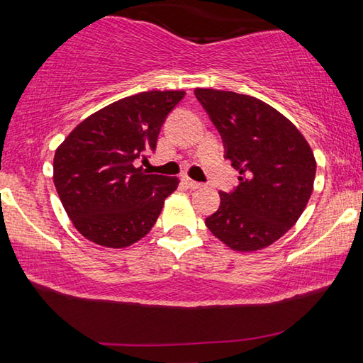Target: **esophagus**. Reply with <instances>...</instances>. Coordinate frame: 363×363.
I'll return each mask as SVG.
<instances>
[{
  "mask_svg": "<svg viewBox=\"0 0 363 363\" xmlns=\"http://www.w3.org/2000/svg\"><path fill=\"white\" fill-rule=\"evenodd\" d=\"M182 182L186 184V186H187L189 189H200L201 186H203V184H201V182H196V181H194V179H190V177H187V176L182 177Z\"/></svg>",
  "mask_w": 363,
  "mask_h": 363,
  "instance_id": "1",
  "label": "esophagus"
}]
</instances>
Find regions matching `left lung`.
<instances>
[{
	"label": "left lung",
	"mask_w": 363,
	"mask_h": 363,
	"mask_svg": "<svg viewBox=\"0 0 363 363\" xmlns=\"http://www.w3.org/2000/svg\"><path fill=\"white\" fill-rule=\"evenodd\" d=\"M195 97L240 173L232 192H219L220 205L205 224L235 251L266 248L303 214L314 189V153L290 120L256 97L206 88Z\"/></svg>",
	"instance_id": "1"
}]
</instances>
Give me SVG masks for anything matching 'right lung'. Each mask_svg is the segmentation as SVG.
<instances>
[{
	"label": "right lung",
	"instance_id": "obj_1",
	"mask_svg": "<svg viewBox=\"0 0 363 363\" xmlns=\"http://www.w3.org/2000/svg\"><path fill=\"white\" fill-rule=\"evenodd\" d=\"M184 91H145L83 120L57 147L54 186L88 240L125 248L150 232L179 179L147 174L139 160L155 150L164 120Z\"/></svg>",
	"mask_w": 363,
	"mask_h": 363
}]
</instances>
